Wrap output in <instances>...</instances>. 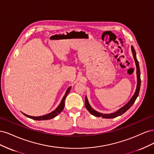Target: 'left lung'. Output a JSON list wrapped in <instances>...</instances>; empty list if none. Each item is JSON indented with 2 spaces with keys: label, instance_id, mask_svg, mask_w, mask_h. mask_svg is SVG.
I'll return each instance as SVG.
<instances>
[{
  "label": "left lung",
  "instance_id": "1",
  "mask_svg": "<svg viewBox=\"0 0 154 154\" xmlns=\"http://www.w3.org/2000/svg\"><path fill=\"white\" fill-rule=\"evenodd\" d=\"M132 54H133V57L135 60V62H136V67H137V87H136V92H135L134 96H132V97L131 98V100H130V101H128V103L126 104L124 106H123L122 108H121L120 109H119L118 111H116V112L112 113V114H103L101 113L98 112L96 110H94L93 109L92 107L91 106L90 104L88 103V101L87 100V96L85 97V105L86 109H87V110L89 112L92 114L93 116H96V117H102L103 118H107V119H110V118H114L118 117L119 116L122 115L123 114H124L126 111L128 110L130 107L132 106V105L134 103L135 101H136V98L137 97L139 93V90H140V87H141V78H140V69H139V62L138 60H137L136 58V51H135L134 48L133 46H132Z\"/></svg>",
  "mask_w": 154,
  "mask_h": 154
}]
</instances>
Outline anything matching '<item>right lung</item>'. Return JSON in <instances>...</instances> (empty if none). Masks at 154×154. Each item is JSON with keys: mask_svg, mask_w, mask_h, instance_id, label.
<instances>
[{"mask_svg": "<svg viewBox=\"0 0 154 154\" xmlns=\"http://www.w3.org/2000/svg\"><path fill=\"white\" fill-rule=\"evenodd\" d=\"M71 87H70L67 88V90L66 92V94H65V96H63V97L61 103H60L59 106L54 111H53L52 112H51L48 114H46L45 116H38V117H33V116H30L28 115H26L25 114H24L26 116V117H28V118L34 119V120H48V119H52V118L56 117V116H58L63 110V109L64 108V105H65V100H66V97L67 96L70 90H71Z\"/></svg>", "mask_w": 154, "mask_h": 154, "instance_id": "right-lung-1", "label": "right lung"}]
</instances>
